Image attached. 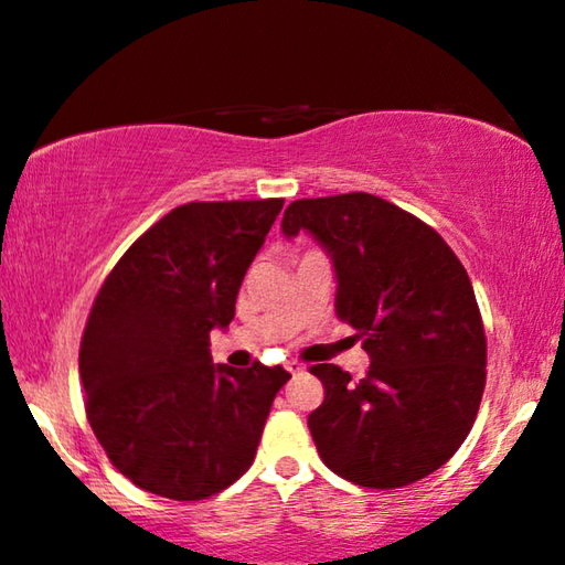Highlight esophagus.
I'll use <instances>...</instances> for the list:
<instances>
[{"label":"esophagus","instance_id":"34e87169","mask_svg":"<svg viewBox=\"0 0 565 565\" xmlns=\"http://www.w3.org/2000/svg\"><path fill=\"white\" fill-rule=\"evenodd\" d=\"M284 369L289 371V373H299V371H305V365H301L299 361H286Z\"/></svg>","mask_w":565,"mask_h":565}]
</instances>
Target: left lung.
I'll use <instances>...</instances> for the list:
<instances>
[{
	"label": "left lung",
	"mask_w": 565,
	"mask_h": 565,
	"mask_svg": "<svg viewBox=\"0 0 565 565\" xmlns=\"http://www.w3.org/2000/svg\"><path fill=\"white\" fill-rule=\"evenodd\" d=\"M335 268V312L365 338V379L312 365L324 402L307 425L330 471L369 489L425 479L460 448L487 381V335L456 253L415 214L353 192L286 206Z\"/></svg>",
	"instance_id": "8db88e82"
}]
</instances>
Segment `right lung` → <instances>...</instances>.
Returning a JSON list of instances; mask_svg holds the SVG:
<instances>
[{
  "mask_svg": "<svg viewBox=\"0 0 565 565\" xmlns=\"http://www.w3.org/2000/svg\"><path fill=\"white\" fill-rule=\"evenodd\" d=\"M284 200L189 202L127 248L94 299L78 373L113 466L150 494L196 502L248 471L281 365L212 363L245 271Z\"/></svg>",
  "mask_w": 565,
  "mask_h": 565,
  "instance_id": "add662e5",
  "label": "right lung"
}]
</instances>
